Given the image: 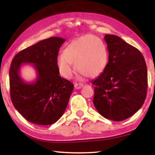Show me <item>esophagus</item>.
<instances>
[{
	"instance_id": "1",
	"label": "esophagus",
	"mask_w": 155,
	"mask_h": 155,
	"mask_svg": "<svg viewBox=\"0 0 155 155\" xmlns=\"http://www.w3.org/2000/svg\"><path fill=\"white\" fill-rule=\"evenodd\" d=\"M75 88L76 89V90H79V89L82 88V87H83V84L82 83H75Z\"/></svg>"
}]
</instances>
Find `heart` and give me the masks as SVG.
Here are the masks:
<instances>
[{"instance_id":"b5f03b06","label":"heart","mask_w":155,"mask_h":155,"mask_svg":"<svg viewBox=\"0 0 155 155\" xmlns=\"http://www.w3.org/2000/svg\"><path fill=\"white\" fill-rule=\"evenodd\" d=\"M109 62V52L102 40L92 35L74 39L56 58L58 72L63 77L71 79L75 69L80 75L96 77L104 71Z\"/></svg>"}]
</instances>
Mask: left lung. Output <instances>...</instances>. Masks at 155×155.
Masks as SVG:
<instances>
[{"mask_svg":"<svg viewBox=\"0 0 155 155\" xmlns=\"http://www.w3.org/2000/svg\"><path fill=\"white\" fill-rule=\"evenodd\" d=\"M104 39L109 62L104 71L92 82L93 104L103 117L120 121L142 107L147 96V71L141 52L116 35Z\"/></svg>","mask_w":155,"mask_h":155,"instance_id":"obj_1","label":"left lung"}]
</instances>
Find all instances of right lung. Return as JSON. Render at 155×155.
Wrapping results in <instances>:
<instances>
[{"label":"right lung","instance_id":"1","mask_svg":"<svg viewBox=\"0 0 155 155\" xmlns=\"http://www.w3.org/2000/svg\"><path fill=\"white\" fill-rule=\"evenodd\" d=\"M65 40L53 37L42 40L16 54L10 68V98L14 107L25 119L47 126L56 123L64 113L73 83L59 75L56 65L58 50ZM24 63L35 65L38 77L26 83L19 76Z\"/></svg>","mask_w":155,"mask_h":155}]
</instances>
